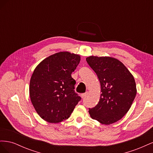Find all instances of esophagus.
Segmentation results:
<instances>
[{
  "instance_id": "34e87169",
  "label": "esophagus",
  "mask_w": 153,
  "mask_h": 153,
  "mask_svg": "<svg viewBox=\"0 0 153 153\" xmlns=\"http://www.w3.org/2000/svg\"><path fill=\"white\" fill-rule=\"evenodd\" d=\"M87 92H85V93H83V94H81V97L82 98H84L87 96Z\"/></svg>"
}]
</instances>
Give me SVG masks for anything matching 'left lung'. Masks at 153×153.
Returning a JSON list of instances; mask_svg holds the SVG:
<instances>
[{
  "label": "left lung",
  "mask_w": 153,
  "mask_h": 153,
  "mask_svg": "<svg viewBox=\"0 0 153 153\" xmlns=\"http://www.w3.org/2000/svg\"><path fill=\"white\" fill-rule=\"evenodd\" d=\"M86 61L98 77L101 92L98 103L89 108L91 117L106 125L118 121L128 112L136 96L134 77L115 58L90 56Z\"/></svg>",
  "instance_id": "obj_1"
}]
</instances>
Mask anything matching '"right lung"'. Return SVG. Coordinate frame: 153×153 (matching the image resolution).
Listing matches in <instances>:
<instances>
[{"mask_svg":"<svg viewBox=\"0 0 153 153\" xmlns=\"http://www.w3.org/2000/svg\"><path fill=\"white\" fill-rule=\"evenodd\" d=\"M80 61V55L61 52L45 59L34 69L30 81V100L45 121L57 123L68 119L80 101L71 77Z\"/></svg>","mask_w":153,"mask_h":153,"instance_id":"obj_1","label":"right lung"}]
</instances>
